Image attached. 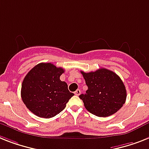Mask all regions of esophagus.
<instances>
[{"instance_id": "obj_1", "label": "esophagus", "mask_w": 149, "mask_h": 149, "mask_svg": "<svg viewBox=\"0 0 149 149\" xmlns=\"http://www.w3.org/2000/svg\"><path fill=\"white\" fill-rule=\"evenodd\" d=\"M74 94H75V95H77V96H79L80 94H81V90L77 89V91L74 92Z\"/></svg>"}]
</instances>
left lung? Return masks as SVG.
I'll list each match as a JSON object with an SVG mask.
<instances>
[{"label":"left lung","instance_id":"obj_1","mask_svg":"<svg viewBox=\"0 0 149 149\" xmlns=\"http://www.w3.org/2000/svg\"><path fill=\"white\" fill-rule=\"evenodd\" d=\"M88 90L79 96L87 110L97 116L115 113L126 100V90L121 78L113 72L100 68L95 72H81Z\"/></svg>","mask_w":149,"mask_h":149}]
</instances>
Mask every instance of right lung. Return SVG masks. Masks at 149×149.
I'll return each instance as SVG.
<instances>
[{
    "instance_id": "obj_1",
    "label": "right lung",
    "mask_w": 149,
    "mask_h": 149,
    "mask_svg": "<svg viewBox=\"0 0 149 149\" xmlns=\"http://www.w3.org/2000/svg\"><path fill=\"white\" fill-rule=\"evenodd\" d=\"M62 68L52 63H39L33 67L22 83V100L33 114L39 117L52 118L65 108L73 93L60 76Z\"/></svg>"
}]
</instances>
